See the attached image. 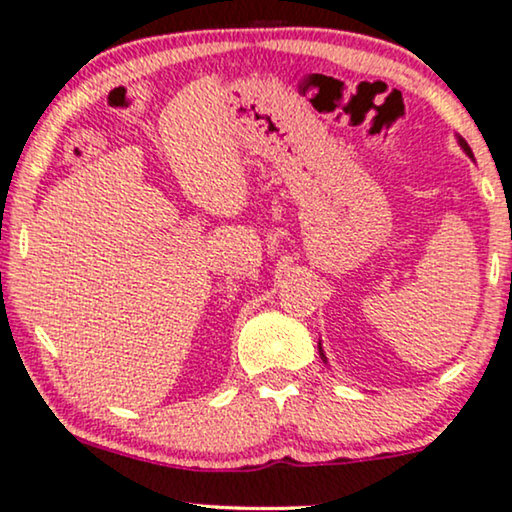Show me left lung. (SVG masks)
I'll list each match as a JSON object with an SVG mask.
<instances>
[{"mask_svg": "<svg viewBox=\"0 0 512 512\" xmlns=\"http://www.w3.org/2000/svg\"><path fill=\"white\" fill-rule=\"evenodd\" d=\"M458 144H460V147H463V151H465V154H468V156H472V151H470V147H468V142H465V140H463V137H458ZM318 351H320V358H323V361L327 363V358H325V353H323V346H320V344H318Z\"/></svg>", "mask_w": 512, "mask_h": 512, "instance_id": "8db88e82", "label": "left lung"}]
</instances>
